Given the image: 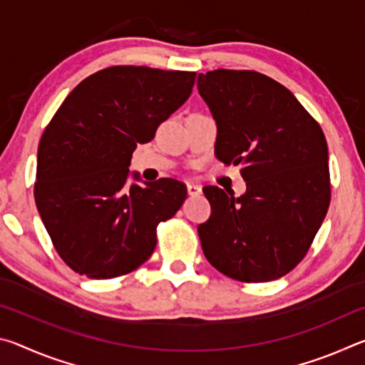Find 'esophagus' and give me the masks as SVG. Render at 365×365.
I'll return each mask as SVG.
<instances>
[{"label":"esophagus","mask_w":365,"mask_h":365,"mask_svg":"<svg viewBox=\"0 0 365 365\" xmlns=\"http://www.w3.org/2000/svg\"><path fill=\"white\" fill-rule=\"evenodd\" d=\"M187 191H188V195H191V196L200 195L201 187H200V185H195V183H187Z\"/></svg>","instance_id":"1"}]
</instances>
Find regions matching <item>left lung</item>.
<instances>
[{
	"mask_svg": "<svg viewBox=\"0 0 365 365\" xmlns=\"http://www.w3.org/2000/svg\"><path fill=\"white\" fill-rule=\"evenodd\" d=\"M217 125L215 156L240 165L246 191L202 188L211 217L197 225L215 269L248 283L277 280L311 246L330 205L322 128L285 86L255 71L197 76Z\"/></svg>",
	"mask_w": 365,
	"mask_h": 365,
	"instance_id": "1",
	"label": "left lung"
}]
</instances>
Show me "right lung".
I'll list each match as a JSON object with an SVG mask.
<instances>
[{
  "mask_svg": "<svg viewBox=\"0 0 365 365\" xmlns=\"http://www.w3.org/2000/svg\"><path fill=\"white\" fill-rule=\"evenodd\" d=\"M195 72L108 67L73 88L43 132L35 202L64 262L88 279H114L153 255L156 227L187 196L174 178L130 172L137 145L188 100Z\"/></svg>",
  "mask_w": 365,
  "mask_h": 365,
  "instance_id": "1",
  "label": "right lung"
}]
</instances>
